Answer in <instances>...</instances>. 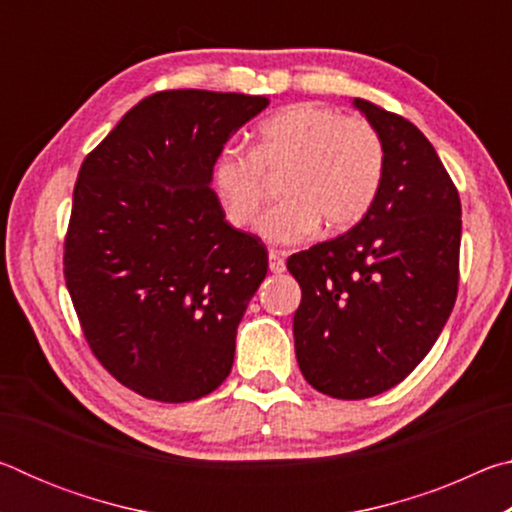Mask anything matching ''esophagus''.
<instances>
[{"mask_svg":"<svg viewBox=\"0 0 512 512\" xmlns=\"http://www.w3.org/2000/svg\"><path fill=\"white\" fill-rule=\"evenodd\" d=\"M284 250H268V268H271V273L280 275L287 271V262H284Z\"/></svg>","mask_w":512,"mask_h":512,"instance_id":"obj_1","label":"esophagus"}]
</instances>
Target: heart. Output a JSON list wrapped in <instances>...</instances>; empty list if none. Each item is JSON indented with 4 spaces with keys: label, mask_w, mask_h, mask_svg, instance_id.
I'll return each instance as SVG.
<instances>
[{
    "label": "heart",
    "mask_w": 512,
    "mask_h": 512,
    "mask_svg": "<svg viewBox=\"0 0 512 512\" xmlns=\"http://www.w3.org/2000/svg\"><path fill=\"white\" fill-rule=\"evenodd\" d=\"M280 203L264 212L257 235L268 244H298L323 228L343 232L375 205L386 171L381 135L366 117L323 103H298L264 119L253 151L223 146L210 183L223 216L246 228L266 198V176L282 173Z\"/></svg>",
    "instance_id": "1"
}]
</instances>
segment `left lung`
<instances>
[{"instance_id": "left-lung-1", "label": "left lung", "mask_w": 512, "mask_h": 512, "mask_svg": "<svg viewBox=\"0 0 512 512\" xmlns=\"http://www.w3.org/2000/svg\"><path fill=\"white\" fill-rule=\"evenodd\" d=\"M352 106L386 149L377 201L350 232L287 259L302 289L298 366L339 400L384 393L427 357L454 309L461 250V198L431 142L375 103Z\"/></svg>"}]
</instances>
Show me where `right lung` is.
I'll return each instance as SVG.
<instances>
[{
  "label": "right lung",
  "instance_id": "obj_1",
  "mask_svg": "<svg viewBox=\"0 0 512 512\" xmlns=\"http://www.w3.org/2000/svg\"><path fill=\"white\" fill-rule=\"evenodd\" d=\"M266 106L237 92H155L81 164L67 291L94 357L149 400H198L232 370L268 255L225 221L210 173L223 144Z\"/></svg>",
  "mask_w": 512,
  "mask_h": 512
}]
</instances>
